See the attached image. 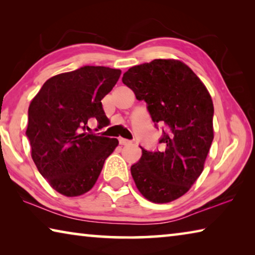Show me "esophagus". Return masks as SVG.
<instances>
[{"label": "esophagus", "instance_id": "1", "mask_svg": "<svg viewBox=\"0 0 255 255\" xmlns=\"http://www.w3.org/2000/svg\"><path fill=\"white\" fill-rule=\"evenodd\" d=\"M119 144L120 145H129V144H131V141L128 139H125V138H119Z\"/></svg>", "mask_w": 255, "mask_h": 255}]
</instances>
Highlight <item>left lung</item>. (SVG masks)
<instances>
[{
	"instance_id": "obj_1",
	"label": "left lung",
	"mask_w": 255,
	"mask_h": 255,
	"mask_svg": "<svg viewBox=\"0 0 255 255\" xmlns=\"http://www.w3.org/2000/svg\"><path fill=\"white\" fill-rule=\"evenodd\" d=\"M123 83L145 101L155 127L165 125L161 150L141 148L130 172L146 199H178L199 178L214 139V105L190 67L179 60L154 59L125 73Z\"/></svg>"
}]
</instances>
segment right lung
<instances>
[{"label": "right lung", "mask_w": 255, "mask_h": 255, "mask_svg": "<svg viewBox=\"0 0 255 255\" xmlns=\"http://www.w3.org/2000/svg\"><path fill=\"white\" fill-rule=\"evenodd\" d=\"M122 71L83 66L47 80L32 99L25 131L38 171L66 197L88 192L96 184L117 138L85 132L89 119L106 122L101 100L117 83Z\"/></svg>", "instance_id": "obj_1"}]
</instances>
